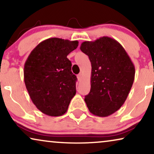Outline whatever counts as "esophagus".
I'll list each match as a JSON object with an SVG mask.
<instances>
[{
  "mask_svg": "<svg viewBox=\"0 0 154 154\" xmlns=\"http://www.w3.org/2000/svg\"><path fill=\"white\" fill-rule=\"evenodd\" d=\"M77 79H78V81H81V79H82V76H81V74H79L77 75Z\"/></svg>",
  "mask_w": 154,
  "mask_h": 154,
  "instance_id": "obj_1",
  "label": "esophagus"
}]
</instances>
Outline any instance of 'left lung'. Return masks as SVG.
<instances>
[{
  "instance_id": "1",
  "label": "left lung",
  "mask_w": 154,
  "mask_h": 154,
  "mask_svg": "<svg viewBox=\"0 0 154 154\" xmlns=\"http://www.w3.org/2000/svg\"><path fill=\"white\" fill-rule=\"evenodd\" d=\"M80 49L92 66L91 88L85 102L92 114L109 116L128 97L134 80V64L123 46L108 36L83 42Z\"/></svg>"
}]
</instances>
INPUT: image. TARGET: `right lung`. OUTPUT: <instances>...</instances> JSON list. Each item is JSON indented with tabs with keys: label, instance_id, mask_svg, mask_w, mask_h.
Returning <instances> with one entry per match:
<instances>
[{
	"label": "right lung",
	"instance_id": "1",
	"mask_svg": "<svg viewBox=\"0 0 154 154\" xmlns=\"http://www.w3.org/2000/svg\"><path fill=\"white\" fill-rule=\"evenodd\" d=\"M78 45V41L50 38L41 42L25 62L26 90L36 108L46 115L64 114L76 93L77 79L67 55Z\"/></svg>",
	"mask_w": 154,
	"mask_h": 154
}]
</instances>
